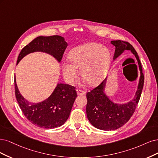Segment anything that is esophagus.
<instances>
[{
	"label": "esophagus",
	"mask_w": 158,
	"mask_h": 158,
	"mask_svg": "<svg viewBox=\"0 0 158 158\" xmlns=\"http://www.w3.org/2000/svg\"><path fill=\"white\" fill-rule=\"evenodd\" d=\"M76 90H77V93L78 95H84L85 94V91L81 90V89H76Z\"/></svg>",
	"instance_id": "34e87169"
}]
</instances>
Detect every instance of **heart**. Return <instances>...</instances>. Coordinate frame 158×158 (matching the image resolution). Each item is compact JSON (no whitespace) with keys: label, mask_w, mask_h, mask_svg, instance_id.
Here are the masks:
<instances>
[{"label":"heart","mask_w":158,"mask_h":158,"mask_svg":"<svg viewBox=\"0 0 158 158\" xmlns=\"http://www.w3.org/2000/svg\"><path fill=\"white\" fill-rule=\"evenodd\" d=\"M68 56L72 63H64L62 72L65 81L69 84H73L77 79V68H80L81 76L89 85L100 84L108 74L111 62L110 50L96 43L73 48Z\"/></svg>","instance_id":"obj_1"}]
</instances>
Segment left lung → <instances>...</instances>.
I'll list each match as a JSON object with an SVG mask.
<instances>
[{
    "label": "left lung",
    "mask_w": 158,
    "mask_h": 158,
    "mask_svg": "<svg viewBox=\"0 0 158 158\" xmlns=\"http://www.w3.org/2000/svg\"><path fill=\"white\" fill-rule=\"evenodd\" d=\"M111 44L115 47L114 59L118 58L125 50H131L135 54L139 65L140 77L135 98L127 104H114L108 98L104 92L106 79L86 93V112L88 119L96 128L104 131L119 129L130 119L139 102L144 81L140 60L133 46L128 42L120 40H112Z\"/></svg>",
    "instance_id": "left-lung-1"
}]
</instances>
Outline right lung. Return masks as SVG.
<instances>
[{"label":"right lung","instance_id":"add662e5","mask_svg":"<svg viewBox=\"0 0 158 158\" xmlns=\"http://www.w3.org/2000/svg\"><path fill=\"white\" fill-rule=\"evenodd\" d=\"M67 45L64 37L59 35L38 37L22 48L17 64L25 56L36 51L48 53L60 62ZM14 86L16 98L24 115L33 125L45 129H54L62 125L68 119L77 96L75 86L60 83L57 85L48 98L42 102L31 104L20 94L15 79Z\"/></svg>","mask_w":158,"mask_h":158}]
</instances>
